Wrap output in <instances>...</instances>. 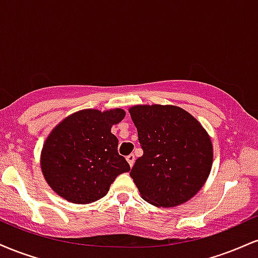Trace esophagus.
<instances>
[{
	"instance_id": "34e87169",
	"label": "esophagus",
	"mask_w": 258,
	"mask_h": 258,
	"mask_svg": "<svg viewBox=\"0 0 258 258\" xmlns=\"http://www.w3.org/2000/svg\"><path fill=\"white\" fill-rule=\"evenodd\" d=\"M126 160H127V162H128L130 164V166H133V164H135V160H136V156L133 155V154H130L128 156H127L126 158Z\"/></svg>"
}]
</instances>
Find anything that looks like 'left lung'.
<instances>
[{"label": "left lung", "instance_id": "1", "mask_svg": "<svg viewBox=\"0 0 258 258\" xmlns=\"http://www.w3.org/2000/svg\"><path fill=\"white\" fill-rule=\"evenodd\" d=\"M143 155L131 177L142 199L156 207L190 200L211 172V137L191 114L176 105H135L128 109Z\"/></svg>", "mask_w": 258, "mask_h": 258}]
</instances>
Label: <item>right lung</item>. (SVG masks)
Wrapping results in <instances>:
<instances>
[{
	"label": "right lung",
	"instance_id": "add662e5",
	"mask_svg": "<svg viewBox=\"0 0 258 258\" xmlns=\"http://www.w3.org/2000/svg\"><path fill=\"white\" fill-rule=\"evenodd\" d=\"M125 115L120 108L84 109L52 130L40 164L53 191L73 204H91L105 197L119 174L128 172V162L117 153L119 139L111 133Z\"/></svg>",
	"mask_w": 258,
	"mask_h": 258
}]
</instances>
